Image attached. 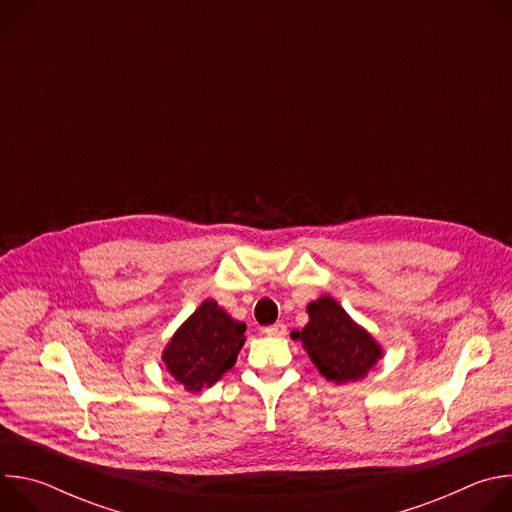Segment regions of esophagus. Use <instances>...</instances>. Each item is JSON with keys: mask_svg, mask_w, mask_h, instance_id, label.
Returning <instances> with one entry per match:
<instances>
[{"mask_svg": "<svg viewBox=\"0 0 512 512\" xmlns=\"http://www.w3.org/2000/svg\"><path fill=\"white\" fill-rule=\"evenodd\" d=\"M287 332V326L285 324H281V322H277V324H271V326H265L263 328V334H267V336H283Z\"/></svg>", "mask_w": 512, "mask_h": 512, "instance_id": "esophagus-1", "label": "esophagus"}]
</instances>
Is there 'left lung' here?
<instances>
[{
	"mask_svg": "<svg viewBox=\"0 0 512 512\" xmlns=\"http://www.w3.org/2000/svg\"><path fill=\"white\" fill-rule=\"evenodd\" d=\"M306 310L310 322L302 330L291 332V338L302 342L322 377L342 385L360 381L375 369L383 358L381 344L334 298L320 296Z\"/></svg>",
	"mask_w": 512,
	"mask_h": 512,
	"instance_id": "obj_1",
	"label": "left lung"
}]
</instances>
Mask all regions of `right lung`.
<instances>
[{
    "label": "right lung",
    "mask_w": 512,
    "mask_h": 512,
    "mask_svg": "<svg viewBox=\"0 0 512 512\" xmlns=\"http://www.w3.org/2000/svg\"><path fill=\"white\" fill-rule=\"evenodd\" d=\"M245 328L214 300H204L162 352L168 373L190 393L212 387L235 367Z\"/></svg>",
    "instance_id": "right-lung-1"
}]
</instances>
